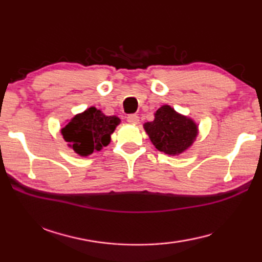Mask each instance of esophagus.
Listing matches in <instances>:
<instances>
[{
    "label": "esophagus",
    "instance_id": "34e87169",
    "mask_svg": "<svg viewBox=\"0 0 262 262\" xmlns=\"http://www.w3.org/2000/svg\"><path fill=\"white\" fill-rule=\"evenodd\" d=\"M127 121L129 123H134V125H136V123H139V115L137 114H129L127 117Z\"/></svg>",
    "mask_w": 262,
    "mask_h": 262
}]
</instances>
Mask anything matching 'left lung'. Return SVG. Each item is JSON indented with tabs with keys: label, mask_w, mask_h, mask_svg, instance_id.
Returning a JSON list of instances; mask_svg holds the SVG:
<instances>
[{
	"label": "left lung",
	"mask_w": 262,
	"mask_h": 262,
	"mask_svg": "<svg viewBox=\"0 0 262 262\" xmlns=\"http://www.w3.org/2000/svg\"><path fill=\"white\" fill-rule=\"evenodd\" d=\"M144 129L156 149L173 156L187 150L198 135L196 123L168 105L156 111L155 120L144 123Z\"/></svg>",
	"instance_id": "obj_1"
}]
</instances>
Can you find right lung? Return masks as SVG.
Listing matches in <instances>:
<instances>
[{"mask_svg": "<svg viewBox=\"0 0 262 262\" xmlns=\"http://www.w3.org/2000/svg\"><path fill=\"white\" fill-rule=\"evenodd\" d=\"M119 123L120 119L115 115L107 117L100 110L90 107L75 115L61 133L75 152L79 156H88L108 145L111 134Z\"/></svg>", "mask_w": 262, "mask_h": 262, "instance_id": "right-lung-1", "label": "right lung"}]
</instances>
